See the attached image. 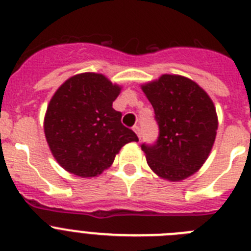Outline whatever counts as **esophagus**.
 <instances>
[{"label": "esophagus", "instance_id": "obj_1", "mask_svg": "<svg viewBox=\"0 0 251 251\" xmlns=\"http://www.w3.org/2000/svg\"><path fill=\"white\" fill-rule=\"evenodd\" d=\"M133 130L137 133V136H138V138H141V127H139L138 124H136L134 127H133Z\"/></svg>", "mask_w": 251, "mask_h": 251}]
</instances>
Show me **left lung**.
<instances>
[{
  "label": "left lung",
  "instance_id": "8db88e82",
  "mask_svg": "<svg viewBox=\"0 0 251 251\" xmlns=\"http://www.w3.org/2000/svg\"><path fill=\"white\" fill-rule=\"evenodd\" d=\"M154 109L158 137L142 143L147 163L158 176L181 181L207 158L217 130L216 110L206 92L179 75H162L142 86Z\"/></svg>",
  "mask_w": 251,
  "mask_h": 251
}]
</instances>
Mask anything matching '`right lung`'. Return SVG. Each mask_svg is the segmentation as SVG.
<instances>
[{
    "mask_svg": "<svg viewBox=\"0 0 251 251\" xmlns=\"http://www.w3.org/2000/svg\"><path fill=\"white\" fill-rule=\"evenodd\" d=\"M121 88L105 76L84 73L60 86L48 106L45 136L61 167L80 177L100 175L124 145L138 137L113 109Z\"/></svg>",
    "mask_w": 251,
    "mask_h": 251,
    "instance_id": "1",
    "label": "right lung"
}]
</instances>
